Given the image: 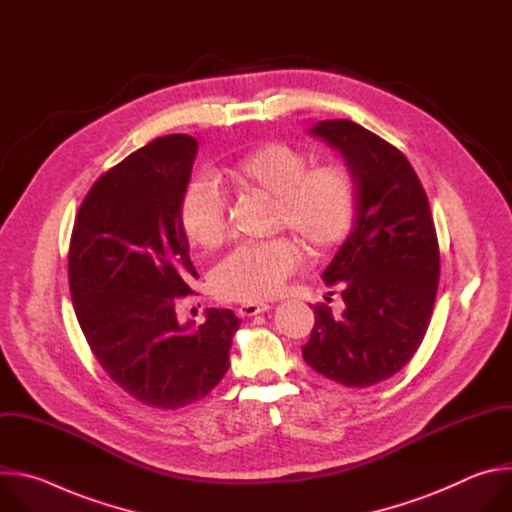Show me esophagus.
<instances>
[{"instance_id":"1","label":"esophagus","mask_w":512,"mask_h":512,"mask_svg":"<svg viewBox=\"0 0 512 512\" xmlns=\"http://www.w3.org/2000/svg\"><path fill=\"white\" fill-rule=\"evenodd\" d=\"M271 306L269 304H243L237 308V314L241 318H251V316H257V314H263L267 312Z\"/></svg>"}]
</instances>
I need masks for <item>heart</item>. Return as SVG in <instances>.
Returning <instances> with one entry per match:
<instances>
[{
    "label": "heart",
    "instance_id": "obj_1",
    "mask_svg": "<svg viewBox=\"0 0 512 512\" xmlns=\"http://www.w3.org/2000/svg\"><path fill=\"white\" fill-rule=\"evenodd\" d=\"M225 178L239 190H261L275 198V233H291L312 255L340 245L356 216V188L338 164L310 166L300 150L285 143H265L235 160ZM178 223L186 241L212 251L225 241V200L206 176L190 180L180 196ZM302 261L300 245L289 237L247 243L218 261L210 291L225 302H265L275 298Z\"/></svg>",
    "mask_w": 512,
    "mask_h": 512
}]
</instances>
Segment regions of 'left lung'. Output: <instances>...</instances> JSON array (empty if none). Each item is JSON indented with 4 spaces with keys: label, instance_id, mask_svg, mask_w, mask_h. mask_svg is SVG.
<instances>
[{
    "label": "left lung",
    "instance_id": "1",
    "mask_svg": "<svg viewBox=\"0 0 512 512\" xmlns=\"http://www.w3.org/2000/svg\"><path fill=\"white\" fill-rule=\"evenodd\" d=\"M312 135L338 150L356 188L354 229L322 273L340 285L344 312L312 306L302 346L310 367L344 387H371L417 352L435 304L440 247L425 190L409 160L348 119L318 121Z\"/></svg>",
    "mask_w": 512,
    "mask_h": 512
}]
</instances>
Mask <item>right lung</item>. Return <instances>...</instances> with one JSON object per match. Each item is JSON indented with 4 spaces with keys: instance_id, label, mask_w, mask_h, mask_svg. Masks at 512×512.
<instances>
[{
    "instance_id": "add662e5",
    "label": "right lung",
    "mask_w": 512,
    "mask_h": 512,
    "mask_svg": "<svg viewBox=\"0 0 512 512\" xmlns=\"http://www.w3.org/2000/svg\"><path fill=\"white\" fill-rule=\"evenodd\" d=\"M198 141L164 135L105 172L72 227L68 285L81 330L105 373L156 409L206 397L229 371L241 320L208 308L180 322L176 306L198 277L178 223Z\"/></svg>"
}]
</instances>
